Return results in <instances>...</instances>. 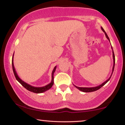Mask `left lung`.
Segmentation results:
<instances>
[{
  "mask_svg": "<svg viewBox=\"0 0 125 125\" xmlns=\"http://www.w3.org/2000/svg\"><path fill=\"white\" fill-rule=\"evenodd\" d=\"M101 29H102V30L103 31V32H104V33L105 35V37H106V38H107V39H108V40H109V42H110V40H109V37H108V35H107V34L106 32H105L104 31V30H103V28L102 27H101ZM111 48H112V53H113V59H114V66H113V68H112V74H111V75L110 77H109V78L108 79H107V80H105V82H103L102 84H101V85H98V86H97V87H91V88H86V87H76V85H74L75 86V87L76 88H77V89H78L79 90H80V91H82V92H86V93H87V92H94V91H97V90H98V89H100V88H101V87H102L103 85H105V84H106L109 81V79H110L111 78V76H112V75L113 72H114V68H115V54H114V50H113L112 47H111Z\"/></svg>",
  "mask_w": 125,
  "mask_h": 125,
  "instance_id": "1",
  "label": "left lung"
}]
</instances>
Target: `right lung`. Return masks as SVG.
<instances>
[{"instance_id":"add662e5","label":"right lung","mask_w":125,"mask_h":125,"mask_svg":"<svg viewBox=\"0 0 125 125\" xmlns=\"http://www.w3.org/2000/svg\"><path fill=\"white\" fill-rule=\"evenodd\" d=\"M13 56H14V54H13V55L12 62L11 63H12V68H13V73H14V76H15V77H16V79L17 80V81L20 83V84H22V85L23 86V87L26 88V89H27L28 91L32 92H33V93H43V92L48 91V90H49L52 87V85L53 84V74H54L55 70H56V66H55L54 69H53V70H52V80H51V82L50 83H49V84H47V85H45V86H43V87H33V86L30 85V84H27V83L24 82V81H23V80L21 79L20 77H19L18 74H17L16 71V69H15V68H14V64H13Z\"/></svg>"}]
</instances>
